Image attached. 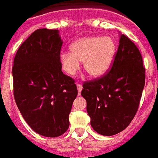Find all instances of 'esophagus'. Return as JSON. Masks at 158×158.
I'll return each mask as SVG.
<instances>
[{"mask_svg":"<svg viewBox=\"0 0 158 158\" xmlns=\"http://www.w3.org/2000/svg\"><path fill=\"white\" fill-rule=\"evenodd\" d=\"M77 87L78 95H80L81 92V90H82V86H81V84H77Z\"/></svg>","mask_w":158,"mask_h":158,"instance_id":"34e87169","label":"esophagus"}]
</instances>
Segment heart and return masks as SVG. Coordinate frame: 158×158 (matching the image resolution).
<instances>
[{
	"label": "heart",
	"mask_w": 158,
	"mask_h": 158,
	"mask_svg": "<svg viewBox=\"0 0 158 158\" xmlns=\"http://www.w3.org/2000/svg\"><path fill=\"white\" fill-rule=\"evenodd\" d=\"M116 53V44L111 37L90 36L78 40L71 46V53H62L60 63L65 73L73 76L80 63L91 77H99L108 71Z\"/></svg>",
	"instance_id": "b5f03b06"
}]
</instances>
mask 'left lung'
I'll list each match as a JSON object with an SVG mask.
<instances>
[{"label": "left lung", "instance_id": "obj_1", "mask_svg": "<svg viewBox=\"0 0 158 158\" xmlns=\"http://www.w3.org/2000/svg\"><path fill=\"white\" fill-rule=\"evenodd\" d=\"M145 79L140 50L121 34L111 69L82 85L81 96L87 100L93 130L107 136L124 131L137 112Z\"/></svg>", "mask_w": 158, "mask_h": 158}]
</instances>
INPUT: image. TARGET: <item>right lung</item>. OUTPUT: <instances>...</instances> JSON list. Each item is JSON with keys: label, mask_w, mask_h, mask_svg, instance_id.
Listing matches in <instances>:
<instances>
[{"label": "right lung", "mask_w": 158, "mask_h": 158, "mask_svg": "<svg viewBox=\"0 0 158 158\" xmlns=\"http://www.w3.org/2000/svg\"><path fill=\"white\" fill-rule=\"evenodd\" d=\"M61 46L58 30L37 29L18 48L12 66L18 109L33 131L47 137L67 131L77 96L75 80L61 71Z\"/></svg>", "instance_id": "right-lung-1"}]
</instances>
